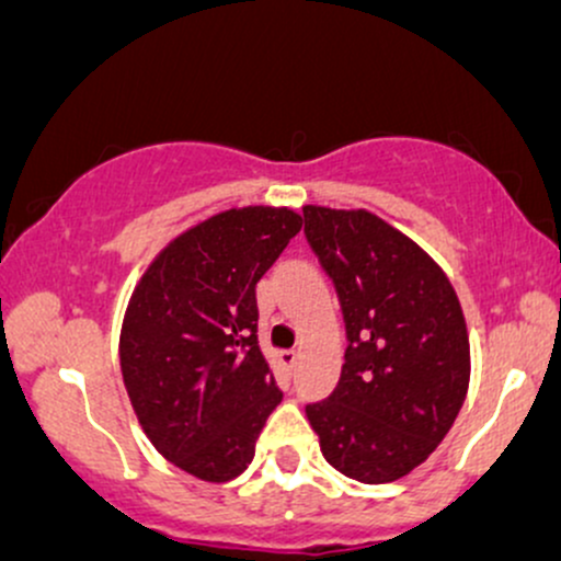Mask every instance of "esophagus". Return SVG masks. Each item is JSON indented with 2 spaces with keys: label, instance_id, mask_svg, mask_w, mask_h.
<instances>
[{
  "label": "esophagus",
  "instance_id": "esophagus-1",
  "mask_svg": "<svg viewBox=\"0 0 561 561\" xmlns=\"http://www.w3.org/2000/svg\"><path fill=\"white\" fill-rule=\"evenodd\" d=\"M298 362H300V353L298 351H285V353H282V364H285L289 371H293L295 366H298Z\"/></svg>",
  "mask_w": 561,
  "mask_h": 561
}]
</instances>
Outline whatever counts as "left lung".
I'll use <instances>...</instances> for the list:
<instances>
[{
  "mask_svg": "<svg viewBox=\"0 0 561 561\" xmlns=\"http://www.w3.org/2000/svg\"><path fill=\"white\" fill-rule=\"evenodd\" d=\"M306 237L337 289L345 364L306 405L321 454L345 478L401 480L440 446L469 388L465 311L446 272L369 210L306 205Z\"/></svg>",
  "mask_w": 561,
  "mask_h": 561,
  "instance_id": "1",
  "label": "left lung"
}]
</instances>
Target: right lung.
<instances>
[{"label":"right lung","mask_w":561,"mask_h":561,"mask_svg":"<svg viewBox=\"0 0 561 561\" xmlns=\"http://www.w3.org/2000/svg\"><path fill=\"white\" fill-rule=\"evenodd\" d=\"M300 227L289 208L221 210L165 244L134 287L121 327L128 401L192 478L242 474L282 401L255 334V285Z\"/></svg>","instance_id":"right-lung-1"}]
</instances>
